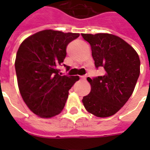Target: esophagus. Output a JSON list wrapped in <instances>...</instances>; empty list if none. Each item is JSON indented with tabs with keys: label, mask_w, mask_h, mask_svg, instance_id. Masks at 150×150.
Masks as SVG:
<instances>
[{
	"label": "esophagus",
	"mask_w": 150,
	"mask_h": 150,
	"mask_svg": "<svg viewBox=\"0 0 150 150\" xmlns=\"http://www.w3.org/2000/svg\"><path fill=\"white\" fill-rule=\"evenodd\" d=\"M86 76H80V78H81V79H83V80H85V79H86Z\"/></svg>",
	"instance_id": "obj_1"
}]
</instances>
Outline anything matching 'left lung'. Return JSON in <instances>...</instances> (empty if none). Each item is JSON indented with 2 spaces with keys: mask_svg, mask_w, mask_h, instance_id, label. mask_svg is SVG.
<instances>
[{
  "mask_svg": "<svg viewBox=\"0 0 150 150\" xmlns=\"http://www.w3.org/2000/svg\"><path fill=\"white\" fill-rule=\"evenodd\" d=\"M88 42L97 69L102 76L88 77L91 91L83 98L85 108L98 117L114 115L133 93L140 75V62L133 47L110 34H82Z\"/></svg>",
  "mask_w": 150,
  "mask_h": 150,
  "instance_id": "1",
  "label": "left lung"
}]
</instances>
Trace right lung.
I'll return each mask as SVG.
<instances>
[{
  "label": "right lung",
  "instance_id": "right-lung-1",
  "mask_svg": "<svg viewBox=\"0 0 150 150\" xmlns=\"http://www.w3.org/2000/svg\"><path fill=\"white\" fill-rule=\"evenodd\" d=\"M79 34L44 30L25 39L16 54L15 68L18 88L29 109L42 118L59 114L68 91L78 76H61L60 66L67 55V46Z\"/></svg>",
  "mask_w": 150,
  "mask_h": 150
}]
</instances>
